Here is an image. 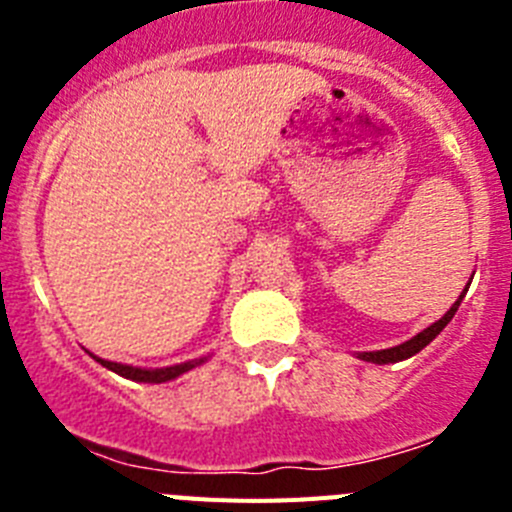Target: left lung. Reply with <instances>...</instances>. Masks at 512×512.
<instances>
[{
	"instance_id": "left-lung-1",
	"label": "left lung",
	"mask_w": 512,
	"mask_h": 512,
	"mask_svg": "<svg viewBox=\"0 0 512 512\" xmlns=\"http://www.w3.org/2000/svg\"><path fill=\"white\" fill-rule=\"evenodd\" d=\"M464 295H467V289L461 292L459 300H456L454 305H451V310L446 312V315H443L441 320H436V323H433V325H428V328H425V330H420L418 336H413V338H410V341L400 343V346L382 348V351H364V354H359V359L372 361V364H395V361H402V359H410V356H415V354H418V351H423V348L428 346V343H431L433 338H436L438 333H441V330L446 328V325L451 323V318H454L456 310H459V305H461V300H464Z\"/></svg>"
}]
</instances>
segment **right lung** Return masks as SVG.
<instances>
[{
  "instance_id": "right-lung-1",
  "label": "right lung",
  "mask_w": 512,
  "mask_h": 512,
  "mask_svg": "<svg viewBox=\"0 0 512 512\" xmlns=\"http://www.w3.org/2000/svg\"><path fill=\"white\" fill-rule=\"evenodd\" d=\"M94 356V354H92ZM102 366H107L110 372L120 374L125 379H133V382H169V379H176L179 374L189 372L194 366H200L205 359H194V361H184V364H174V366H166V369H140V366H128V364H117V361H104L99 356H94Z\"/></svg>"
}]
</instances>
